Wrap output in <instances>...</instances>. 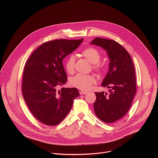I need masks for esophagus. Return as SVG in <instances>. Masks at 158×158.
<instances>
[{"instance_id":"esophagus-1","label":"esophagus","mask_w":158,"mask_h":158,"mask_svg":"<svg viewBox=\"0 0 158 158\" xmlns=\"http://www.w3.org/2000/svg\"><path fill=\"white\" fill-rule=\"evenodd\" d=\"M87 91H85V90H81L80 92V94H81V95H85V94H87Z\"/></svg>"}]
</instances>
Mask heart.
I'll list each match as a JSON object with an SVG mask.
<instances>
[{"mask_svg": "<svg viewBox=\"0 0 158 158\" xmlns=\"http://www.w3.org/2000/svg\"><path fill=\"white\" fill-rule=\"evenodd\" d=\"M81 55L92 64L93 69L95 71L102 73L104 70L105 66L103 64L99 62L101 59V53L98 50L94 47H88L82 51ZM75 56L73 55L69 56L64 64L65 68L69 73H73L75 70ZM70 83L73 86L85 90L89 89L93 85L96 83V78L93 75L80 73L71 78Z\"/></svg>", "mask_w": 158, "mask_h": 158, "instance_id": "1", "label": "heart"}]
</instances>
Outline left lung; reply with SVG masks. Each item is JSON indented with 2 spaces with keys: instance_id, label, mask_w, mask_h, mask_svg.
Wrapping results in <instances>:
<instances>
[{
  "instance_id": "left-lung-1",
  "label": "left lung",
  "mask_w": 158,
  "mask_h": 158,
  "mask_svg": "<svg viewBox=\"0 0 158 158\" xmlns=\"http://www.w3.org/2000/svg\"><path fill=\"white\" fill-rule=\"evenodd\" d=\"M90 44L105 49L110 60L109 71L102 83L110 88L109 94L95 92L94 108L99 119L111 123L122 118L130 109L136 92L135 69L129 53L117 42L95 38Z\"/></svg>"
}]
</instances>
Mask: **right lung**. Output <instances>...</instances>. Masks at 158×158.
Wrapping results in <instances>:
<instances>
[{"instance_id":"right-lung-1","label":"right lung","mask_w":158,"mask_h":158,"mask_svg":"<svg viewBox=\"0 0 158 158\" xmlns=\"http://www.w3.org/2000/svg\"><path fill=\"white\" fill-rule=\"evenodd\" d=\"M56 40L37 48L28 59L23 74V97L30 111L48 126L59 124L70 111L73 100L80 95L75 88L59 86L67 81L63 59L83 42Z\"/></svg>"}]
</instances>
